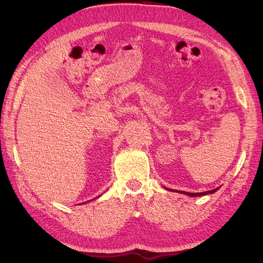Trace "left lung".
<instances>
[{
	"mask_svg": "<svg viewBox=\"0 0 263 263\" xmlns=\"http://www.w3.org/2000/svg\"><path fill=\"white\" fill-rule=\"evenodd\" d=\"M217 189H213V190H209V191H204V193H184V191H180V193H183L185 195H189V196H193V197H196V196H202V195H208V194H212L215 193Z\"/></svg>",
	"mask_w": 263,
	"mask_h": 263,
	"instance_id": "obj_1",
	"label": "left lung"
}]
</instances>
